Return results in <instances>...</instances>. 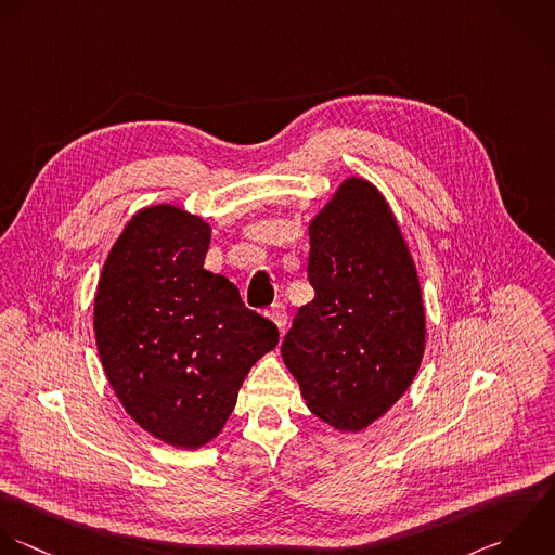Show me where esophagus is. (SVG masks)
<instances>
[{"mask_svg":"<svg viewBox=\"0 0 555 555\" xmlns=\"http://www.w3.org/2000/svg\"><path fill=\"white\" fill-rule=\"evenodd\" d=\"M268 318L283 331L285 324H287V307L285 305H272L268 311Z\"/></svg>","mask_w":555,"mask_h":555,"instance_id":"1","label":"esophagus"}]
</instances>
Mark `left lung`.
Here are the masks:
<instances>
[{"label": "left lung", "instance_id": "1", "mask_svg": "<svg viewBox=\"0 0 555 555\" xmlns=\"http://www.w3.org/2000/svg\"><path fill=\"white\" fill-rule=\"evenodd\" d=\"M313 300L298 309L281 354L311 413L359 433L413 383L426 344L415 263L383 194L341 183L309 227Z\"/></svg>", "mask_w": 555, "mask_h": 555}]
</instances>
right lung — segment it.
Wrapping results in <instances>:
<instances>
[{"label":"right lung","mask_w":555,"mask_h":555,"mask_svg":"<svg viewBox=\"0 0 555 555\" xmlns=\"http://www.w3.org/2000/svg\"><path fill=\"white\" fill-rule=\"evenodd\" d=\"M211 229L172 205L138 211L112 246L94 296V337L125 411L175 448H201L229 420L279 328L203 268Z\"/></svg>","instance_id":"right-lung-1"}]
</instances>
